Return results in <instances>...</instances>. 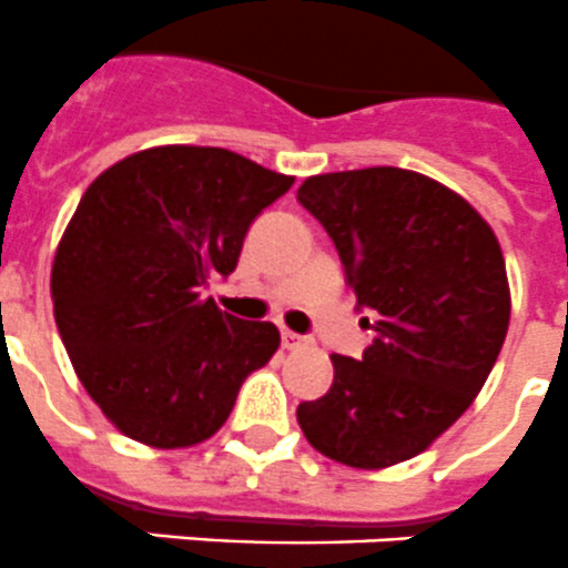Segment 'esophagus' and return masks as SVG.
Here are the masks:
<instances>
[{
  "label": "esophagus",
  "mask_w": 568,
  "mask_h": 568,
  "mask_svg": "<svg viewBox=\"0 0 568 568\" xmlns=\"http://www.w3.org/2000/svg\"><path fill=\"white\" fill-rule=\"evenodd\" d=\"M307 342H311L307 336H298V334H293V331H281V345H284L287 351L304 348Z\"/></svg>",
  "instance_id": "1"
}]
</instances>
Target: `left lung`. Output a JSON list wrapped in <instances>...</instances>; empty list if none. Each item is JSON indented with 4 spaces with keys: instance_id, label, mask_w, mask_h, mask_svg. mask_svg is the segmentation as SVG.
Returning a JSON list of instances; mask_svg holds the SVG:
<instances>
[{
    "instance_id": "1",
    "label": "left lung",
    "mask_w": 568,
    "mask_h": 568,
    "mask_svg": "<svg viewBox=\"0 0 568 568\" xmlns=\"http://www.w3.org/2000/svg\"><path fill=\"white\" fill-rule=\"evenodd\" d=\"M298 203L331 234L359 307L377 313L363 359L334 354V386L295 412L339 464L415 458L476 400L510 322L505 257L464 196L424 173L363 168L307 176Z\"/></svg>"
}]
</instances>
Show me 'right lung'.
Returning a JSON list of instances; mask_svg holds the SVG:
<instances>
[{"label":"right lung","instance_id":"add662e5","mask_svg":"<svg viewBox=\"0 0 568 568\" xmlns=\"http://www.w3.org/2000/svg\"><path fill=\"white\" fill-rule=\"evenodd\" d=\"M293 182L232 150L162 144L81 196L51 266L54 322L78 379L126 438L205 442L273 359L278 327L229 316L203 287L232 273L252 220Z\"/></svg>","mask_w":568,"mask_h":568}]
</instances>
